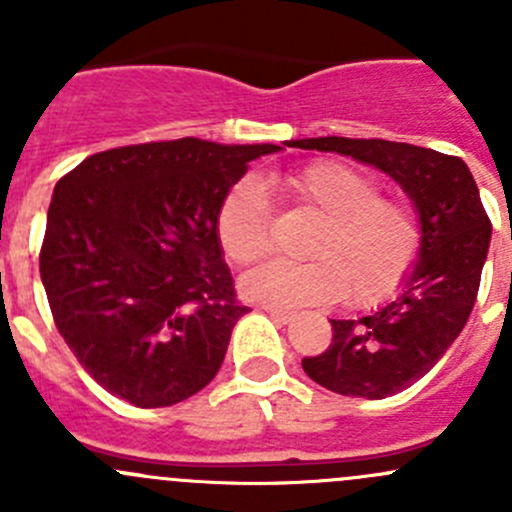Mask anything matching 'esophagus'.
I'll return each mask as SVG.
<instances>
[{"label":"esophagus","mask_w":512,"mask_h":512,"mask_svg":"<svg viewBox=\"0 0 512 512\" xmlns=\"http://www.w3.org/2000/svg\"><path fill=\"white\" fill-rule=\"evenodd\" d=\"M267 314H270L272 319H275L277 324H289L294 319V314L292 312H285V309H275V307H270V309H265Z\"/></svg>","instance_id":"obj_1"}]
</instances>
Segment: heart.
Instances as JSON below:
<instances>
[{"instance_id":"obj_1","label":"heart","mask_w":512,"mask_h":512,"mask_svg":"<svg viewBox=\"0 0 512 512\" xmlns=\"http://www.w3.org/2000/svg\"><path fill=\"white\" fill-rule=\"evenodd\" d=\"M282 188L319 225L304 245L309 260H272L242 277L247 299L270 307H317L347 297L354 307H374L396 294L421 250L414 210L381 198L371 175L339 160H317L289 173ZM215 235L225 257L252 265L272 245V208L255 178L232 185L215 215Z\"/></svg>"}]
</instances>
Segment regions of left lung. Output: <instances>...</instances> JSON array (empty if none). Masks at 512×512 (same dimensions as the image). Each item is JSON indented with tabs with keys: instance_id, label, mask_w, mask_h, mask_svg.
<instances>
[{
	"instance_id": "obj_1",
	"label": "left lung",
	"mask_w": 512,
	"mask_h": 512,
	"mask_svg": "<svg viewBox=\"0 0 512 512\" xmlns=\"http://www.w3.org/2000/svg\"><path fill=\"white\" fill-rule=\"evenodd\" d=\"M289 146L374 165L414 203L421 250L399 294L366 317L332 319L327 352L302 359L304 374L334 394H399L436 366L476 304L493 230L476 180L461 158L411 143L324 136Z\"/></svg>"
}]
</instances>
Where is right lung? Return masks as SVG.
Wrapping results in <instances>:
<instances>
[{
  "label": "right lung",
  "instance_id": "add662e5",
  "mask_svg": "<svg viewBox=\"0 0 512 512\" xmlns=\"http://www.w3.org/2000/svg\"><path fill=\"white\" fill-rule=\"evenodd\" d=\"M272 143L178 138L96 153L56 183L39 272L59 334L108 394L173 406L218 374L247 307L215 235L225 193Z\"/></svg>",
  "mask_w": 512,
  "mask_h": 512
}]
</instances>
